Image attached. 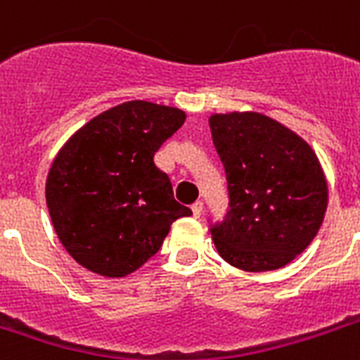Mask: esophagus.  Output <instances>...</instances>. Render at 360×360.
Here are the masks:
<instances>
[{
  "mask_svg": "<svg viewBox=\"0 0 360 360\" xmlns=\"http://www.w3.org/2000/svg\"><path fill=\"white\" fill-rule=\"evenodd\" d=\"M192 215L196 217V219H200L202 217V211H204V205H202V202H196V204H192Z\"/></svg>",
  "mask_w": 360,
  "mask_h": 360,
  "instance_id": "obj_1",
  "label": "esophagus"
}]
</instances>
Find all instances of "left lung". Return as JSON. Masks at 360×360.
Instances as JSON below:
<instances>
[{
    "label": "left lung",
    "mask_w": 360,
    "mask_h": 360,
    "mask_svg": "<svg viewBox=\"0 0 360 360\" xmlns=\"http://www.w3.org/2000/svg\"><path fill=\"white\" fill-rule=\"evenodd\" d=\"M211 136L226 172L230 211L211 229L217 251L245 271L283 268L311 243L328 204L314 149L255 111L215 113Z\"/></svg>",
    "instance_id": "1"
}]
</instances>
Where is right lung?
<instances>
[{"label": "right lung", "instance_id": "1", "mask_svg": "<svg viewBox=\"0 0 360 360\" xmlns=\"http://www.w3.org/2000/svg\"><path fill=\"white\" fill-rule=\"evenodd\" d=\"M185 119L177 107L124 101L62 145L45 196L52 226L77 264L126 278L158 253L174 221L192 215L155 164L156 150Z\"/></svg>", "mask_w": 360, "mask_h": 360}]
</instances>
